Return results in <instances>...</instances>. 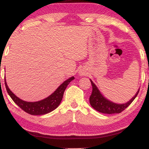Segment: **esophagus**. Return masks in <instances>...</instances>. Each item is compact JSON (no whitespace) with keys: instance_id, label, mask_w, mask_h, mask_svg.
Segmentation results:
<instances>
[{"instance_id":"esophagus-1","label":"esophagus","mask_w":149,"mask_h":149,"mask_svg":"<svg viewBox=\"0 0 149 149\" xmlns=\"http://www.w3.org/2000/svg\"><path fill=\"white\" fill-rule=\"evenodd\" d=\"M80 74L81 75V76H83V75H84V73H83V72H80Z\"/></svg>"}]
</instances>
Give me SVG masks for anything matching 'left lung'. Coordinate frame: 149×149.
<instances>
[{"label": "left lung", "mask_w": 149, "mask_h": 149, "mask_svg": "<svg viewBox=\"0 0 149 149\" xmlns=\"http://www.w3.org/2000/svg\"><path fill=\"white\" fill-rule=\"evenodd\" d=\"M90 81L91 85H92V93L89 97L90 104L97 111L104 114H116L121 113L126 108L129 107L130 104L134 101L140 90L138 89L136 95L127 102L124 104H117L109 100L104 97V95L100 93L96 85L93 83L91 79Z\"/></svg>", "instance_id": "1"}]
</instances>
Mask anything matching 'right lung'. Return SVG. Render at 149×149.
<instances>
[{
	"instance_id": "right-lung-1",
	"label": "right lung",
	"mask_w": 149,
	"mask_h": 149,
	"mask_svg": "<svg viewBox=\"0 0 149 149\" xmlns=\"http://www.w3.org/2000/svg\"><path fill=\"white\" fill-rule=\"evenodd\" d=\"M74 77H72L64 81L59 86L54 93H52L49 96L45 98L42 100L37 102H26L22 100V99L16 96L12 91L10 90L9 87L6 82L5 77V83L6 89L9 93L10 97L13 100L14 102L21 109L26 113L32 115H42L49 113L56 109L60 105L62 101L63 95L65 89L70 83L71 81L74 80Z\"/></svg>"
}]
</instances>
